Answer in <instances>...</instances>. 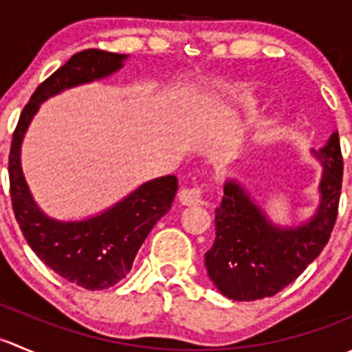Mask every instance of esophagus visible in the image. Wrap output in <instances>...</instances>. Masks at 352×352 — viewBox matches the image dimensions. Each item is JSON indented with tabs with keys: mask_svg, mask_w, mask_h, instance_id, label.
Here are the masks:
<instances>
[{
	"mask_svg": "<svg viewBox=\"0 0 352 352\" xmlns=\"http://www.w3.org/2000/svg\"><path fill=\"white\" fill-rule=\"evenodd\" d=\"M204 186H194V187H184L179 192V199L182 204L190 206V204H202L204 202Z\"/></svg>",
	"mask_w": 352,
	"mask_h": 352,
	"instance_id": "1",
	"label": "esophagus"
}]
</instances>
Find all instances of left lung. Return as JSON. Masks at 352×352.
<instances>
[{
    "label": "left lung",
    "mask_w": 352,
    "mask_h": 352,
    "mask_svg": "<svg viewBox=\"0 0 352 352\" xmlns=\"http://www.w3.org/2000/svg\"><path fill=\"white\" fill-rule=\"evenodd\" d=\"M314 155L324 165L322 201L307 225L281 230L265 219L239 184H225V197L214 211L216 239L206 252L209 278L225 296L254 301L274 296L320 255L332 235L342 192L339 133Z\"/></svg>",
    "instance_id": "8db88e82"
}]
</instances>
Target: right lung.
<instances>
[{
    "label": "right lung",
    "instance_id": "right-lung-1",
    "mask_svg": "<svg viewBox=\"0 0 352 352\" xmlns=\"http://www.w3.org/2000/svg\"><path fill=\"white\" fill-rule=\"evenodd\" d=\"M126 54L87 49L42 81L20 113L8 158L10 196L25 240L49 269L85 289H105L126 278L148 233L172 206L177 177L166 175L143 184L129 197L104 214L74 223H61L42 214L28 192L20 166L23 134L41 102L66 88L113 73Z\"/></svg>",
    "mask_w": 352,
    "mask_h": 352
}]
</instances>
